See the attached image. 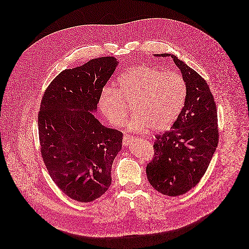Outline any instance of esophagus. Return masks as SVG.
Wrapping results in <instances>:
<instances>
[{
  "label": "esophagus",
  "mask_w": 249,
  "mask_h": 249,
  "mask_svg": "<svg viewBox=\"0 0 249 249\" xmlns=\"http://www.w3.org/2000/svg\"><path fill=\"white\" fill-rule=\"evenodd\" d=\"M133 141V137L132 136H128V135H124V139H123V143L124 145H128L130 144V142Z\"/></svg>",
  "instance_id": "34e87169"
}]
</instances>
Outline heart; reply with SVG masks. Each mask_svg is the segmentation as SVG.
I'll return each mask as SVG.
<instances>
[{
  "mask_svg": "<svg viewBox=\"0 0 249 249\" xmlns=\"http://www.w3.org/2000/svg\"><path fill=\"white\" fill-rule=\"evenodd\" d=\"M117 89L105 88L99 107L114 126H123L133 104L135 115L127 123L130 131H152L170 128L184 106L186 85L175 71H163L151 66H138L125 71Z\"/></svg>",
  "mask_w": 249,
  "mask_h": 249,
  "instance_id": "b5f03b06",
  "label": "heart"
}]
</instances>
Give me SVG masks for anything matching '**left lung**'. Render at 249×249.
I'll return each mask as SVG.
<instances>
[{"label":"left lung","mask_w":249,"mask_h":249,"mask_svg":"<svg viewBox=\"0 0 249 249\" xmlns=\"http://www.w3.org/2000/svg\"><path fill=\"white\" fill-rule=\"evenodd\" d=\"M186 85L185 104L172 129L156 135L154 157L146 166L148 182L159 193L181 196L204 176L218 142L217 113L209 85L174 54Z\"/></svg>","instance_id":"1"}]
</instances>
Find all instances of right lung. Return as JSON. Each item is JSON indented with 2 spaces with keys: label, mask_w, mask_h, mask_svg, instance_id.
Instances as JSON below:
<instances>
[{
  "label": "right lung",
  "mask_w": 249,
  "mask_h": 249,
  "mask_svg": "<svg viewBox=\"0 0 249 249\" xmlns=\"http://www.w3.org/2000/svg\"><path fill=\"white\" fill-rule=\"evenodd\" d=\"M119 61L91 59L61 71L48 86L38 114L41 155L50 177L71 199L91 202L111 185L123 133L95 117L99 98Z\"/></svg>",
  "instance_id": "add662e5"
}]
</instances>
